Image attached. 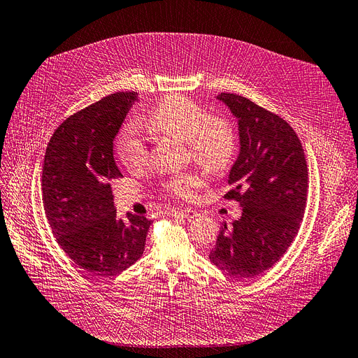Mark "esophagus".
Masks as SVG:
<instances>
[{"instance_id": "obj_1", "label": "esophagus", "mask_w": 358, "mask_h": 358, "mask_svg": "<svg viewBox=\"0 0 358 358\" xmlns=\"http://www.w3.org/2000/svg\"><path fill=\"white\" fill-rule=\"evenodd\" d=\"M174 216H181L184 220H194V217L199 216V212L193 210V209H180L174 212Z\"/></svg>"}]
</instances>
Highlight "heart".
Here are the masks:
<instances>
[{"mask_svg":"<svg viewBox=\"0 0 358 358\" xmlns=\"http://www.w3.org/2000/svg\"><path fill=\"white\" fill-rule=\"evenodd\" d=\"M145 126L158 134L178 138L187 145L192 158L212 171L229 166L237 152V134L229 121L209 115L194 101L174 95L161 101L145 120ZM117 157L127 169H141L148 159V149L136 126L129 124L117 137ZM205 184L199 173H184L169 178V194L190 200Z\"/></svg>","mask_w":358,"mask_h":358,"instance_id":"1","label":"heart"}]
</instances>
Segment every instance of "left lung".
I'll return each mask as SVG.
<instances>
[{"instance_id":"8db88e82","label":"left lung","mask_w":358,"mask_h":358,"mask_svg":"<svg viewBox=\"0 0 358 358\" xmlns=\"http://www.w3.org/2000/svg\"><path fill=\"white\" fill-rule=\"evenodd\" d=\"M238 120L240 153L232 165L227 200L241 217L222 224L210 262L234 278H253L281 259L306 209L308 173L299 136L279 115L236 93H220Z\"/></svg>"}]
</instances>
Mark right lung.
Wrapping results in <instances>:
<instances>
[{
	"label": "right lung",
	"mask_w": 358,
	"mask_h": 358,
	"mask_svg": "<svg viewBox=\"0 0 358 358\" xmlns=\"http://www.w3.org/2000/svg\"><path fill=\"white\" fill-rule=\"evenodd\" d=\"M137 92H118L69 117L46 146L42 201L63 252L93 276L110 278L142 257L150 221L117 217L111 181L121 178L114 138Z\"/></svg>",
	"instance_id": "right-lung-1"
}]
</instances>
